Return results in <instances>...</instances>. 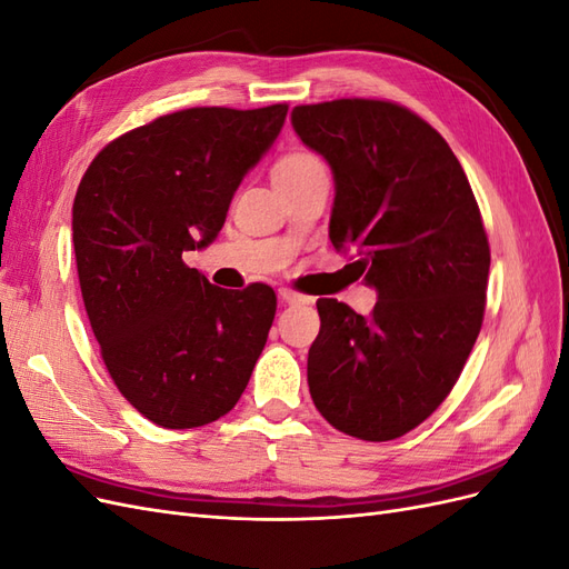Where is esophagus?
<instances>
[{"mask_svg": "<svg viewBox=\"0 0 569 569\" xmlns=\"http://www.w3.org/2000/svg\"><path fill=\"white\" fill-rule=\"evenodd\" d=\"M278 297H280L282 303H306V301H308V297L299 295V291L289 289V287H280V289H278Z\"/></svg>", "mask_w": 569, "mask_h": 569, "instance_id": "esophagus-1", "label": "esophagus"}]
</instances>
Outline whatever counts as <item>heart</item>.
<instances>
[{
	"label": "heart",
	"instance_id": "obj_1",
	"mask_svg": "<svg viewBox=\"0 0 569 569\" xmlns=\"http://www.w3.org/2000/svg\"><path fill=\"white\" fill-rule=\"evenodd\" d=\"M318 163V157L308 151H295V153H287L278 163H274V173H295V170H301L306 166H313Z\"/></svg>",
	"mask_w": 569,
	"mask_h": 569
}]
</instances>
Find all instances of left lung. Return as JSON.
<instances>
[{"label": "left lung", "mask_w": 569, "mask_h": 569, "mask_svg": "<svg viewBox=\"0 0 569 569\" xmlns=\"http://www.w3.org/2000/svg\"><path fill=\"white\" fill-rule=\"evenodd\" d=\"M291 126L330 163V239L377 289L368 318L318 299L308 389L339 432L391 441L451 393L487 306L489 239L443 137L406 107L335 99L295 107Z\"/></svg>", "instance_id": "1"}]
</instances>
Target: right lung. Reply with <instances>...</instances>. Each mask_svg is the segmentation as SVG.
I'll return each instance as SVG.
<instances>
[{
  "label": "right lung",
  "instance_id": "right-lung-1",
  "mask_svg": "<svg viewBox=\"0 0 569 569\" xmlns=\"http://www.w3.org/2000/svg\"><path fill=\"white\" fill-rule=\"evenodd\" d=\"M287 109L161 116L109 142L80 180L73 247L84 311L113 385L153 425L192 429L226 416L266 347L274 291L213 287L182 253L218 237Z\"/></svg>",
  "mask_w": 569,
  "mask_h": 569
}]
</instances>
